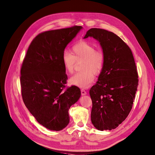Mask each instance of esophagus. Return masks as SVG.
<instances>
[{"instance_id":"obj_1","label":"esophagus","mask_w":155,"mask_h":155,"mask_svg":"<svg viewBox=\"0 0 155 155\" xmlns=\"http://www.w3.org/2000/svg\"><path fill=\"white\" fill-rule=\"evenodd\" d=\"M81 94H82V95H86V94H87V92L86 91H85L84 89H82L81 90Z\"/></svg>"}]
</instances>
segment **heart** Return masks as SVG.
Wrapping results in <instances>:
<instances>
[{
  "label": "heart",
  "mask_w": 155,
  "mask_h": 155,
  "mask_svg": "<svg viewBox=\"0 0 155 155\" xmlns=\"http://www.w3.org/2000/svg\"><path fill=\"white\" fill-rule=\"evenodd\" d=\"M72 53L64 51L62 54V61L65 71L68 74L73 73L76 62L83 61L81 69L69 79V83L81 88H87L94 79V74L102 70L105 56L101 49H95L93 45L86 41H80L72 48Z\"/></svg>",
  "instance_id": "1"
}]
</instances>
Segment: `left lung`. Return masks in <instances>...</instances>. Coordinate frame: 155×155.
Instances as JSON below:
<instances>
[{
    "label": "left lung",
    "instance_id": "1",
    "mask_svg": "<svg viewBox=\"0 0 155 155\" xmlns=\"http://www.w3.org/2000/svg\"><path fill=\"white\" fill-rule=\"evenodd\" d=\"M105 60L98 81L89 90L93 106L91 119L98 130L115 129L130 114L138 85V74L131 50L120 37L104 29L92 28Z\"/></svg>",
    "mask_w": 155,
    "mask_h": 155
}]
</instances>
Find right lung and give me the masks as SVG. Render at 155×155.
<instances>
[{
	"instance_id": "right-lung-1",
	"label": "right lung",
	"mask_w": 155,
	"mask_h": 155,
	"mask_svg": "<svg viewBox=\"0 0 155 155\" xmlns=\"http://www.w3.org/2000/svg\"><path fill=\"white\" fill-rule=\"evenodd\" d=\"M82 29L74 25L39 34L31 42L21 69L23 101L37 121L53 131L69 122L68 111L81 96L76 86H66L62 61L66 45Z\"/></svg>"
}]
</instances>
